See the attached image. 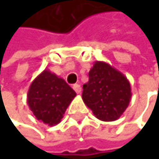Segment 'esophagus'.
Returning a JSON list of instances; mask_svg holds the SVG:
<instances>
[{"instance_id": "obj_1", "label": "esophagus", "mask_w": 159, "mask_h": 159, "mask_svg": "<svg viewBox=\"0 0 159 159\" xmlns=\"http://www.w3.org/2000/svg\"><path fill=\"white\" fill-rule=\"evenodd\" d=\"M73 88H74L75 92L76 93H80V92H81V88H80V84H74Z\"/></svg>"}]
</instances>
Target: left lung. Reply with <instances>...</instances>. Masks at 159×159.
Wrapping results in <instances>:
<instances>
[{
  "mask_svg": "<svg viewBox=\"0 0 159 159\" xmlns=\"http://www.w3.org/2000/svg\"><path fill=\"white\" fill-rule=\"evenodd\" d=\"M84 102L93 116L102 121L118 120L131 98V88L126 76L107 62L97 61L83 85Z\"/></svg>",
  "mask_w": 159,
  "mask_h": 159,
  "instance_id": "obj_1",
  "label": "left lung"
}]
</instances>
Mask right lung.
Segmentation results:
<instances>
[{
    "label": "right lung",
    "mask_w": 159,
    "mask_h": 159,
    "mask_svg": "<svg viewBox=\"0 0 159 159\" xmlns=\"http://www.w3.org/2000/svg\"><path fill=\"white\" fill-rule=\"evenodd\" d=\"M75 95L64 79L45 70L32 81L27 102L38 120L53 126L61 122Z\"/></svg>",
    "instance_id": "obj_1"
}]
</instances>
